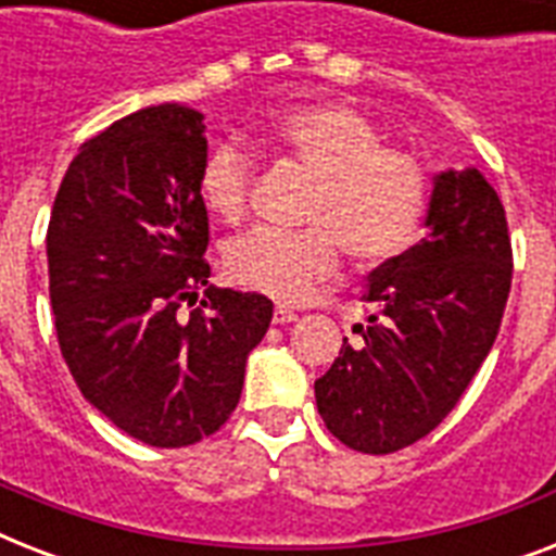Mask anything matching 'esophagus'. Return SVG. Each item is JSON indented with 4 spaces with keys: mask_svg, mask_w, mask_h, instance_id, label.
Returning <instances> with one entry per match:
<instances>
[{
    "mask_svg": "<svg viewBox=\"0 0 556 556\" xmlns=\"http://www.w3.org/2000/svg\"><path fill=\"white\" fill-rule=\"evenodd\" d=\"M294 320H296L294 308H286V305H277V308H274V323H277V326H286V323H294Z\"/></svg>",
    "mask_w": 556,
    "mask_h": 556,
    "instance_id": "esophagus-1",
    "label": "esophagus"
}]
</instances>
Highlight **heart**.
I'll list each match as a JSON object with an SVG mask.
<instances>
[{"label":"heart","mask_w":556,"mask_h":556,"mask_svg":"<svg viewBox=\"0 0 556 556\" xmlns=\"http://www.w3.org/2000/svg\"><path fill=\"white\" fill-rule=\"evenodd\" d=\"M317 176L303 230L253 227L225 248L233 282L282 303H303L338 268L340 244L357 262H380L413 242L427 207V176L415 155L383 147L361 112L338 103L305 106L270 132ZM256 161L236 143H216L199 169V195L213 216L236 222L251 201Z\"/></svg>","instance_id":"1"}]
</instances>
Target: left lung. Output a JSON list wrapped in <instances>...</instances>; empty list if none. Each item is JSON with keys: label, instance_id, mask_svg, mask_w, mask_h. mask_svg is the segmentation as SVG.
I'll return each mask as SVG.
<instances>
[{"label": "left lung", "instance_id": "8db88e82", "mask_svg": "<svg viewBox=\"0 0 556 556\" xmlns=\"http://www.w3.org/2000/svg\"><path fill=\"white\" fill-rule=\"evenodd\" d=\"M427 236L371 270L364 340L314 380L334 439L357 453H395L435 430L500 334L510 291L505 207L476 167L432 178Z\"/></svg>", "mask_w": 556, "mask_h": 556}]
</instances>
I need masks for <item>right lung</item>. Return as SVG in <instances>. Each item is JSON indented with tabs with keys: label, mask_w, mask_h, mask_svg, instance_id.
<instances>
[{
	"label": "right lung",
	"mask_w": 556,
	"mask_h": 556,
	"mask_svg": "<svg viewBox=\"0 0 556 556\" xmlns=\"http://www.w3.org/2000/svg\"><path fill=\"white\" fill-rule=\"evenodd\" d=\"M204 155L195 109L121 117L74 155L48 222L68 371L94 409L150 447H187L230 418L274 317L268 296L207 286Z\"/></svg>",
	"instance_id": "obj_1"
}]
</instances>
